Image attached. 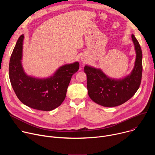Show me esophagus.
I'll return each mask as SVG.
<instances>
[{
  "label": "esophagus",
  "mask_w": 155,
  "mask_h": 155,
  "mask_svg": "<svg viewBox=\"0 0 155 155\" xmlns=\"http://www.w3.org/2000/svg\"><path fill=\"white\" fill-rule=\"evenodd\" d=\"M81 61H82V62H84V61H86V60H85V59L82 58V59H81Z\"/></svg>",
  "instance_id": "1"
}]
</instances>
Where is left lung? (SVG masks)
I'll list each match as a JSON object with an SVG mask.
<instances>
[{
  "label": "left lung",
  "instance_id": "left-lung-1",
  "mask_svg": "<svg viewBox=\"0 0 155 155\" xmlns=\"http://www.w3.org/2000/svg\"><path fill=\"white\" fill-rule=\"evenodd\" d=\"M131 38L136 56L133 69L129 75L117 79L109 77L99 68L84 66L87 93L96 104L106 107L120 105L130 99L139 88L142 74V53L135 36L132 34Z\"/></svg>",
  "mask_w": 155,
  "mask_h": 155
}]
</instances>
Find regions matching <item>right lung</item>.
Wrapping results in <instances>:
<instances>
[{"label": "right lung", "mask_w": 155, "mask_h": 155, "mask_svg": "<svg viewBox=\"0 0 155 155\" xmlns=\"http://www.w3.org/2000/svg\"><path fill=\"white\" fill-rule=\"evenodd\" d=\"M24 38V34L19 37L10 58L11 84L22 103L35 110L51 111L64 101L72 76L79 69V62L61 65L47 78L29 75L22 64Z\"/></svg>", "instance_id": "obj_1"}]
</instances>
